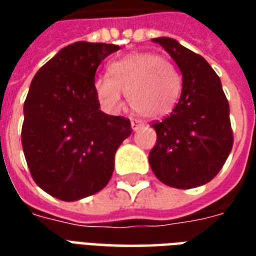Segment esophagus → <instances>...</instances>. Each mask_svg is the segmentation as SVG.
I'll return each instance as SVG.
<instances>
[{"mask_svg":"<svg viewBox=\"0 0 256 256\" xmlns=\"http://www.w3.org/2000/svg\"><path fill=\"white\" fill-rule=\"evenodd\" d=\"M144 126V123L141 122V120H132V128L133 130H138Z\"/></svg>","mask_w":256,"mask_h":256,"instance_id":"obj_1","label":"esophagus"}]
</instances>
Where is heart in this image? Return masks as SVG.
Masks as SVG:
<instances>
[{
	"label": "heart",
	"mask_w": 256,
	"mask_h": 256,
	"mask_svg": "<svg viewBox=\"0 0 256 256\" xmlns=\"http://www.w3.org/2000/svg\"><path fill=\"white\" fill-rule=\"evenodd\" d=\"M94 92L102 106L116 112L128 94L130 106L144 118H160L172 111L182 92L177 67L155 53H134L110 64V75L94 79Z\"/></svg>",
	"instance_id": "obj_1"
}]
</instances>
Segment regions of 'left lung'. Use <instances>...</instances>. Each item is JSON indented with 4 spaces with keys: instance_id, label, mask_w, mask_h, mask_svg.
<instances>
[{
    "instance_id": "1",
    "label": "left lung",
    "mask_w": 256,
    "mask_h": 256,
    "mask_svg": "<svg viewBox=\"0 0 256 256\" xmlns=\"http://www.w3.org/2000/svg\"><path fill=\"white\" fill-rule=\"evenodd\" d=\"M182 72V92L172 114L152 123L158 138L150 164L159 181L177 189L210 182L233 146L229 102L220 76L200 54L172 38H155Z\"/></svg>"
}]
</instances>
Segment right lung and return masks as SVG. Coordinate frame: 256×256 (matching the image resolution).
Instances as JSON below:
<instances>
[{
  "label": "right lung",
  "mask_w": 256,
  "mask_h": 256,
  "mask_svg": "<svg viewBox=\"0 0 256 256\" xmlns=\"http://www.w3.org/2000/svg\"><path fill=\"white\" fill-rule=\"evenodd\" d=\"M118 45L75 42L40 68L24 101L22 144L36 184L74 202L94 194L114 172L115 152L132 134L128 118L100 110L94 76Z\"/></svg>",
  "instance_id": "obj_1"
}]
</instances>
